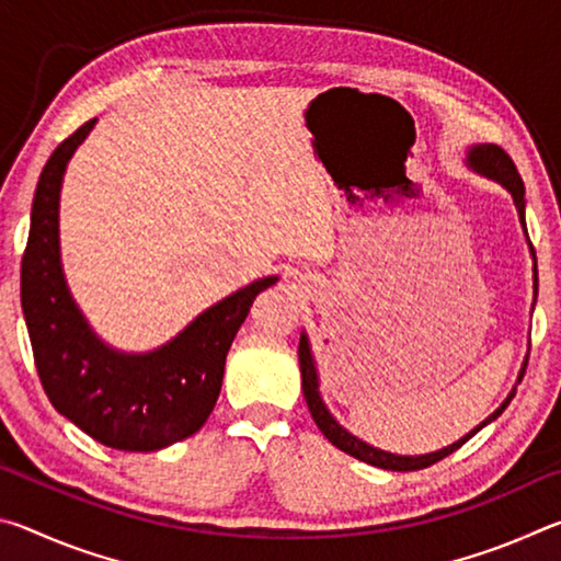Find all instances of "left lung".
Wrapping results in <instances>:
<instances>
[{
  "label": "left lung",
  "instance_id": "left-lung-1",
  "mask_svg": "<svg viewBox=\"0 0 561 561\" xmlns=\"http://www.w3.org/2000/svg\"><path fill=\"white\" fill-rule=\"evenodd\" d=\"M468 168H472L474 173L485 175L490 180H497V183L507 190V193L512 195V201H515L519 222H522V227H525V183H522L517 168H515V163H512V158L505 153V150H502L500 146H492V144L472 146L468 150ZM529 252H531V260H535V247H531V244H529ZM531 274H535V297H537V284H539V279H537V262L531 264ZM531 307H535V304H531ZM299 368H301V391H304V398H307L309 413H311V417H314V423L319 425V431L327 435V440L331 445H336L339 450L354 455V458L360 460V462L374 465V468L408 472V470L431 468L433 462L448 458L450 453H455V450L460 448V445L468 443L474 433L482 431L488 423L495 421V417L510 405L512 398H515L517 383L522 381V376H525L527 358H525V364H522V368H519V376H517L515 388H512L510 396L505 398V401H502V405L497 408L495 413L488 415L485 421L478 425V428H472L468 435H462L460 440H455L453 445H448V448L435 450V453H428V455H396V453L378 450V448H374V445H368V443H364L360 438H356V435H351L346 428H341V425L336 423V417L329 413V408L324 405V401H321L319 374H317L314 356H311V346H309L307 334H301V339H299Z\"/></svg>",
  "mask_w": 561,
  "mask_h": 561
}]
</instances>
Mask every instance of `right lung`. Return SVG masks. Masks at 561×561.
Returning <instances> with one entry per match:
<instances>
[{"label":"right lung","instance_id":"1","mask_svg":"<svg viewBox=\"0 0 561 561\" xmlns=\"http://www.w3.org/2000/svg\"><path fill=\"white\" fill-rule=\"evenodd\" d=\"M59 144L36 183L22 257V311L34 364L51 405L108 448L150 453L197 433L222 388L225 358L264 277L205 309L156 351L126 354L93 334L66 287L59 254V193L66 163L93 128Z\"/></svg>","mask_w":561,"mask_h":561}]
</instances>
